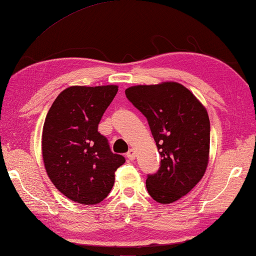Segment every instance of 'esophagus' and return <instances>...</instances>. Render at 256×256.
Returning a JSON list of instances; mask_svg holds the SVG:
<instances>
[{"label": "esophagus", "mask_w": 256, "mask_h": 256, "mask_svg": "<svg viewBox=\"0 0 256 256\" xmlns=\"http://www.w3.org/2000/svg\"><path fill=\"white\" fill-rule=\"evenodd\" d=\"M126 158L128 160H133L134 158H136V152H134L133 148H130V150L128 151L126 153Z\"/></svg>", "instance_id": "1"}]
</instances>
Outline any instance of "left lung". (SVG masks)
<instances>
[{
	"label": "left lung",
	"mask_w": 256,
	"mask_h": 256,
	"mask_svg": "<svg viewBox=\"0 0 256 256\" xmlns=\"http://www.w3.org/2000/svg\"><path fill=\"white\" fill-rule=\"evenodd\" d=\"M126 98L146 116L161 156L160 168L148 174L146 189L156 202L170 204L187 194L205 174L210 123L206 108L178 82L138 85Z\"/></svg>",
	"instance_id": "1"
}]
</instances>
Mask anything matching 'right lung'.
<instances>
[{
	"instance_id": "obj_1",
	"label": "right lung",
	"mask_w": 256,
	"mask_h": 256,
	"mask_svg": "<svg viewBox=\"0 0 256 256\" xmlns=\"http://www.w3.org/2000/svg\"><path fill=\"white\" fill-rule=\"evenodd\" d=\"M118 86H72L51 105L42 132V156L50 180L67 198L84 205L108 197L125 158L110 151L98 124Z\"/></svg>"
}]
</instances>
